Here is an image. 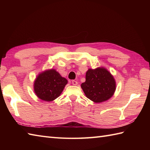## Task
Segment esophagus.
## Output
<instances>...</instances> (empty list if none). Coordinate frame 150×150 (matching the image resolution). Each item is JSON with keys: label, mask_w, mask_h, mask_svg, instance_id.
<instances>
[{"label": "esophagus", "mask_w": 150, "mask_h": 150, "mask_svg": "<svg viewBox=\"0 0 150 150\" xmlns=\"http://www.w3.org/2000/svg\"><path fill=\"white\" fill-rule=\"evenodd\" d=\"M77 84H78V82H77V81H75V80H73V81H72V84L73 85H77Z\"/></svg>", "instance_id": "34e87169"}]
</instances>
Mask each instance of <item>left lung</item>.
Returning <instances> with one entry per match:
<instances>
[{
  "instance_id": "left-lung-1",
  "label": "left lung",
  "mask_w": 150,
  "mask_h": 150,
  "mask_svg": "<svg viewBox=\"0 0 150 150\" xmlns=\"http://www.w3.org/2000/svg\"><path fill=\"white\" fill-rule=\"evenodd\" d=\"M81 88L89 99L95 103H102L113 96L115 91V81L111 73L103 68L89 69L86 74V81Z\"/></svg>"
}]
</instances>
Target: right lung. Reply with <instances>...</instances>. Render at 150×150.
Returning a JSON list of instances; mask_svg holds the SVG:
<instances>
[{
	"mask_svg": "<svg viewBox=\"0 0 150 150\" xmlns=\"http://www.w3.org/2000/svg\"><path fill=\"white\" fill-rule=\"evenodd\" d=\"M68 81L55 69H50L39 75L34 83L37 96L44 101L55 100L61 94Z\"/></svg>",
	"mask_w": 150,
	"mask_h": 150,
	"instance_id": "1",
	"label": "right lung"
}]
</instances>
